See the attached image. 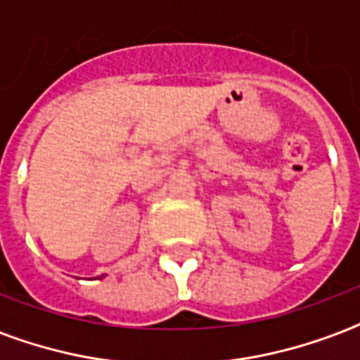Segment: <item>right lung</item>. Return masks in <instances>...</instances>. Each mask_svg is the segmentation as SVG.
Listing matches in <instances>:
<instances>
[{"label": "right lung", "mask_w": 360, "mask_h": 360, "mask_svg": "<svg viewBox=\"0 0 360 360\" xmlns=\"http://www.w3.org/2000/svg\"><path fill=\"white\" fill-rule=\"evenodd\" d=\"M103 276H104V274H103Z\"/></svg>", "instance_id": "obj_1"}]
</instances>
